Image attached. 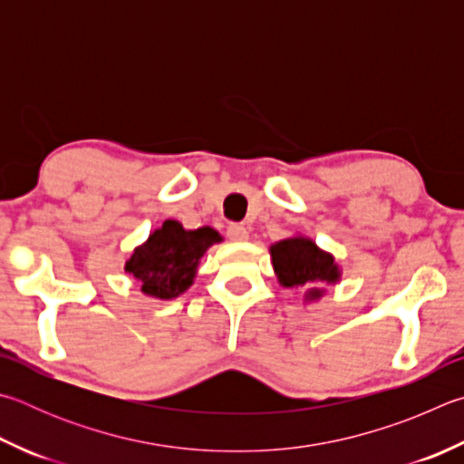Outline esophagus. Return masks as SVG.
<instances>
[{
  "mask_svg": "<svg viewBox=\"0 0 464 464\" xmlns=\"http://www.w3.org/2000/svg\"><path fill=\"white\" fill-rule=\"evenodd\" d=\"M227 237H229L231 241H246L249 237V233L243 225L233 223V225L227 227Z\"/></svg>",
  "mask_w": 464,
  "mask_h": 464,
  "instance_id": "34e87169",
  "label": "esophagus"
}]
</instances>
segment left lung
<instances>
[{
	"label": "left lung",
	"instance_id": "left-lung-1",
	"mask_svg": "<svg viewBox=\"0 0 464 464\" xmlns=\"http://www.w3.org/2000/svg\"><path fill=\"white\" fill-rule=\"evenodd\" d=\"M272 261L277 280L285 288L306 285L310 298H318V284H333L339 280V269L334 259L320 251L310 239L292 237L276 243L272 247Z\"/></svg>",
	"mask_w": 464,
	"mask_h": 464
}]
</instances>
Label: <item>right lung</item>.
<instances>
[{"label":"right lung","mask_w":464,"mask_h":464,"mask_svg":"<svg viewBox=\"0 0 464 464\" xmlns=\"http://www.w3.org/2000/svg\"><path fill=\"white\" fill-rule=\"evenodd\" d=\"M217 241L221 235L210 227L187 231L179 221H166L133 251L125 269L150 296L170 300L192 284L198 259Z\"/></svg>","instance_id":"add662e5"}]
</instances>
